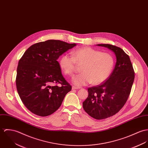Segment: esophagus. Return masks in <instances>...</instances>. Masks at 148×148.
Listing matches in <instances>:
<instances>
[{
  "instance_id": "1",
  "label": "esophagus",
  "mask_w": 148,
  "mask_h": 148,
  "mask_svg": "<svg viewBox=\"0 0 148 148\" xmlns=\"http://www.w3.org/2000/svg\"><path fill=\"white\" fill-rule=\"evenodd\" d=\"M79 88H81V87H75V86H72V89H73V90H74V89H79Z\"/></svg>"
}]
</instances>
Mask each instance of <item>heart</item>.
<instances>
[{
    "label": "heart",
    "instance_id": "b5f03b06",
    "mask_svg": "<svg viewBox=\"0 0 148 148\" xmlns=\"http://www.w3.org/2000/svg\"><path fill=\"white\" fill-rule=\"evenodd\" d=\"M59 65L67 75L74 74L77 66H82V73L75 76L73 83L83 86L92 83L98 84L105 81L110 75L114 65L112 56L90 47H83L72 51V56L65 54L61 57Z\"/></svg>",
    "mask_w": 148,
    "mask_h": 148
}]
</instances>
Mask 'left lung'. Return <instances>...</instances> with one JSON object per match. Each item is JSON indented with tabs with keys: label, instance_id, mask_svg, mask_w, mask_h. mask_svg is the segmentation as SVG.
<instances>
[{
	"label": "left lung",
	"instance_id": "left-lung-1",
	"mask_svg": "<svg viewBox=\"0 0 148 148\" xmlns=\"http://www.w3.org/2000/svg\"><path fill=\"white\" fill-rule=\"evenodd\" d=\"M97 45L111 50L116 57L111 74L101 84L88 88V97L83 102L88 115L101 120L115 115L124 106L131 91L134 71L129 56L122 49L111 44Z\"/></svg>",
	"mask_w": 148,
	"mask_h": 148
}]
</instances>
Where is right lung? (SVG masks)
<instances>
[{
  "instance_id": "1",
  "label": "right lung",
  "mask_w": 148,
  "mask_h": 148,
  "mask_svg": "<svg viewBox=\"0 0 148 148\" xmlns=\"http://www.w3.org/2000/svg\"><path fill=\"white\" fill-rule=\"evenodd\" d=\"M76 45L49 40L33 44L20 59L16 78L17 92L34 114L42 117L51 115L71 91V86L63 77L57 60ZM58 83L61 86L56 85Z\"/></svg>"
}]
</instances>
